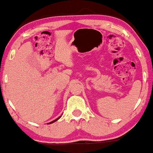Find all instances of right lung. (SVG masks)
Listing matches in <instances>:
<instances>
[{
    "instance_id": "right-lung-1",
    "label": "right lung",
    "mask_w": 153,
    "mask_h": 153,
    "mask_svg": "<svg viewBox=\"0 0 153 153\" xmlns=\"http://www.w3.org/2000/svg\"><path fill=\"white\" fill-rule=\"evenodd\" d=\"M61 118V116H60V117H59V118H57V119H55V120H54V121H52V122H49V124H52V123L55 122V121H58V119H59V118Z\"/></svg>"
}]
</instances>
